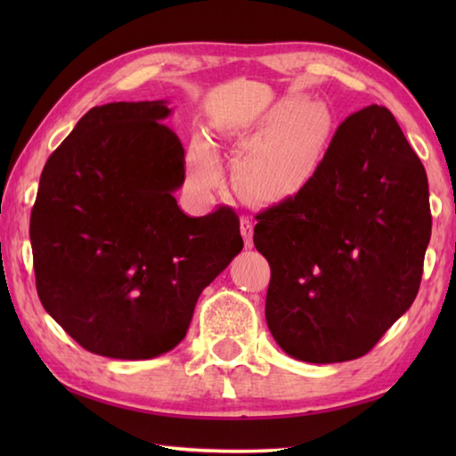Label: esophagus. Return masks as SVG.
Here are the masks:
<instances>
[{
  "label": "esophagus",
  "instance_id": "1",
  "mask_svg": "<svg viewBox=\"0 0 456 456\" xmlns=\"http://www.w3.org/2000/svg\"><path fill=\"white\" fill-rule=\"evenodd\" d=\"M253 227H255L253 221H250L248 217L240 219V235H243L247 247H253Z\"/></svg>",
  "mask_w": 456,
  "mask_h": 456
}]
</instances>
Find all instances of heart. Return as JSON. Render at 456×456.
<instances>
[{"instance_id": "obj_1", "label": "heart", "mask_w": 456, "mask_h": 456, "mask_svg": "<svg viewBox=\"0 0 456 456\" xmlns=\"http://www.w3.org/2000/svg\"><path fill=\"white\" fill-rule=\"evenodd\" d=\"M329 115L317 103L297 102L292 111H278L265 127L237 141L243 149L235 180L248 198L278 203L296 196L312 180L329 134ZM190 180L203 191L221 182V167L211 144L201 141L188 159Z\"/></svg>"}]
</instances>
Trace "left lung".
I'll list each match as a JSON object with an SVG mask.
<instances>
[{
  "label": "left lung",
  "instance_id": "left-lung-1",
  "mask_svg": "<svg viewBox=\"0 0 456 456\" xmlns=\"http://www.w3.org/2000/svg\"><path fill=\"white\" fill-rule=\"evenodd\" d=\"M256 221L255 247L270 265L266 323L297 361L366 354L418 296L428 174L382 105L348 115L305 188Z\"/></svg>",
  "mask_w": 456,
  "mask_h": 456
}]
</instances>
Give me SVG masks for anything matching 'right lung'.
<instances>
[{
    "label": "right lung",
    "mask_w": 456,
    "mask_h": 456,
    "mask_svg": "<svg viewBox=\"0 0 456 456\" xmlns=\"http://www.w3.org/2000/svg\"><path fill=\"white\" fill-rule=\"evenodd\" d=\"M160 102L92 108L48 157L31 211L43 307L94 354L172 351L201 289L240 248L235 209L188 217L172 191L183 147Z\"/></svg>",
    "instance_id": "obj_1"
}]
</instances>
